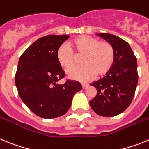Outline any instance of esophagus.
<instances>
[{
    "instance_id": "1",
    "label": "esophagus",
    "mask_w": 149,
    "mask_h": 149,
    "mask_svg": "<svg viewBox=\"0 0 149 149\" xmlns=\"http://www.w3.org/2000/svg\"><path fill=\"white\" fill-rule=\"evenodd\" d=\"M87 86H88V84H82V87H83V89H86Z\"/></svg>"
}]
</instances>
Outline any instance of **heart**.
<instances>
[{
  "mask_svg": "<svg viewBox=\"0 0 149 149\" xmlns=\"http://www.w3.org/2000/svg\"><path fill=\"white\" fill-rule=\"evenodd\" d=\"M82 55L83 65L67 71V76L72 80L87 81L95 76L106 74L111 69L115 60V51L110 43L99 41L88 36H81L69 43H64L56 51V60L63 68H69L74 64L75 55Z\"/></svg>",
  "mask_w": 149,
  "mask_h": 149,
  "instance_id": "b5f03b06",
  "label": "heart"
}]
</instances>
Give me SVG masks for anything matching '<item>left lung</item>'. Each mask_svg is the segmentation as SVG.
I'll list each match as a JSON object with an SVG mask.
<instances>
[{
  "instance_id": "1",
  "label": "left lung",
  "mask_w": 149,
  "mask_h": 149,
  "mask_svg": "<svg viewBox=\"0 0 149 149\" xmlns=\"http://www.w3.org/2000/svg\"><path fill=\"white\" fill-rule=\"evenodd\" d=\"M110 43L115 51V60L106 75L90 84L97 94L89 104L101 116L111 117L122 113L131 104L138 83L137 60L128 43L116 36L96 33Z\"/></svg>"
}]
</instances>
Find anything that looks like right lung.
Segmentation results:
<instances>
[{
  "instance_id": "1",
  "label": "right lung",
  "mask_w": 149,
  "mask_h": 149,
  "mask_svg": "<svg viewBox=\"0 0 149 149\" xmlns=\"http://www.w3.org/2000/svg\"><path fill=\"white\" fill-rule=\"evenodd\" d=\"M68 35H48L39 38L18 60L15 81L22 101L36 116L54 119L64 115L72 98L82 89L77 81L59 84L65 73L56 60V51Z\"/></svg>"
}]
</instances>
